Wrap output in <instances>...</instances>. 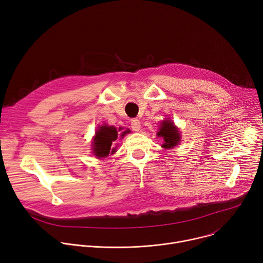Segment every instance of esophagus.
I'll list each match as a JSON object with an SVG mask.
<instances>
[{
  "mask_svg": "<svg viewBox=\"0 0 263 263\" xmlns=\"http://www.w3.org/2000/svg\"><path fill=\"white\" fill-rule=\"evenodd\" d=\"M130 126H132V128H133V130L138 132V130H140V128H141V122H140L138 119H133L132 122H130Z\"/></svg>",
  "mask_w": 263,
  "mask_h": 263,
  "instance_id": "34e87169",
  "label": "esophagus"
}]
</instances>
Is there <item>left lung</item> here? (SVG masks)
I'll list each match as a JSON object with an SVG mask.
<instances>
[{
  "label": "left lung",
  "instance_id": "left-lung-1",
  "mask_svg": "<svg viewBox=\"0 0 263 263\" xmlns=\"http://www.w3.org/2000/svg\"><path fill=\"white\" fill-rule=\"evenodd\" d=\"M157 136L163 138L164 143L162 144V147L166 149L176 147L181 141V134L179 128L169 119L162 121Z\"/></svg>",
  "mask_w": 263,
  "mask_h": 263
}]
</instances>
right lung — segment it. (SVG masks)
<instances>
[{"label":"right lung","instance_id":"right-lung-1","mask_svg":"<svg viewBox=\"0 0 263 263\" xmlns=\"http://www.w3.org/2000/svg\"><path fill=\"white\" fill-rule=\"evenodd\" d=\"M122 128H119L121 130ZM115 126H108V125H101L98 127V129L95 133V137L93 139L92 145H93V154L98 158H105L108 155H114L116 152V148L112 147L116 141L119 138V134ZM130 130L122 132L120 135V138H123L126 134H129Z\"/></svg>","mask_w":263,"mask_h":263}]
</instances>
